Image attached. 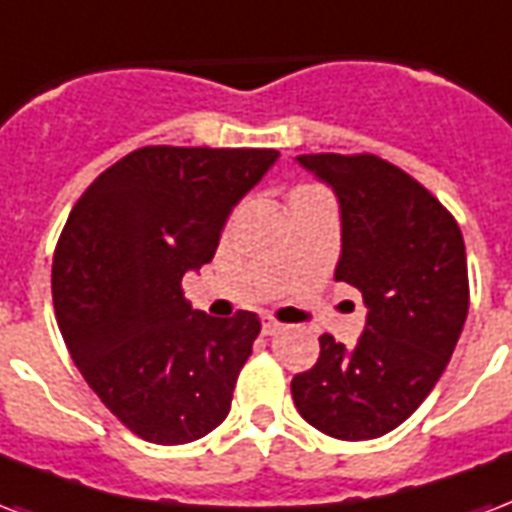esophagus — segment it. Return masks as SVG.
I'll return each instance as SVG.
<instances>
[{"label":"esophagus","mask_w":512,"mask_h":512,"mask_svg":"<svg viewBox=\"0 0 512 512\" xmlns=\"http://www.w3.org/2000/svg\"><path fill=\"white\" fill-rule=\"evenodd\" d=\"M282 330H284L282 322H276V319H271V317L263 319V333L265 335H276V333H282Z\"/></svg>","instance_id":"esophagus-1"}]
</instances>
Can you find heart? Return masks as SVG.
<instances>
[{"label":"heart","instance_id":"b5f03b06","mask_svg":"<svg viewBox=\"0 0 512 512\" xmlns=\"http://www.w3.org/2000/svg\"><path fill=\"white\" fill-rule=\"evenodd\" d=\"M298 190H311V187H308V185H303V187H298Z\"/></svg>","mask_w":512,"mask_h":512}]
</instances>
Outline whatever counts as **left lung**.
Segmentation results:
<instances>
[{
    "instance_id": "1",
    "label": "left lung",
    "mask_w": 512,
    "mask_h": 512,
    "mask_svg": "<svg viewBox=\"0 0 512 512\" xmlns=\"http://www.w3.org/2000/svg\"><path fill=\"white\" fill-rule=\"evenodd\" d=\"M341 201L335 279L368 303L354 349L319 338V360L292 378L303 419L338 440L400 427L443 376L470 308L467 255L454 214L427 187L370 152L298 155Z\"/></svg>"
}]
</instances>
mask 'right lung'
<instances>
[{"label": "right lung", "instance_id": "right-lung-1", "mask_svg": "<svg viewBox=\"0 0 512 512\" xmlns=\"http://www.w3.org/2000/svg\"><path fill=\"white\" fill-rule=\"evenodd\" d=\"M276 158L260 147H139L93 179L61 230L58 330L88 386L142 440L190 443L228 416L260 319L193 311L182 276L212 260L230 209Z\"/></svg>", "mask_w": 512, "mask_h": 512}]
</instances>
